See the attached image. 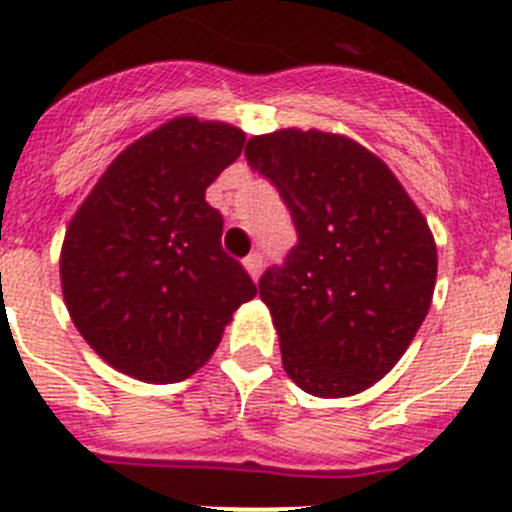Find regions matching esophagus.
I'll use <instances>...</instances> for the list:
<instances>
[{
    "mask_svg": "<svg viewBox=\"0 0 512 512\" xmlns=\"http://www.w3.org/2000/svg\"><path fill=\"white\" fill-rule=\"evenodd\" d=\"M262 265H265V257H262V252H252V255L245 257V267L247 272H250L252 278H260V272H262Z\"/></svg>",
    "mask_w": 512,
    "mask_h": 512,
    "instance_id": "34e87169",
    "label": "esophagus"
}]
</instances>
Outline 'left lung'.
<instances>
[{"label": "left lung", "instance_id": "8db88e82", "mask_svg": "<svg viewBox=\"0 0 512 512\" xmlns=\"http://www.w3.org/2000/svg\"><path fill=\"white\" fill-rule=\"evenodd\" d=\"M278 186L298 245L262 272L283 366L313 396H351L389 374L427 318L437 247L427 219L371 151L338 133L247 141Z\"/></svg>", "mask_w": 512, "mask_h": 512}]
</instances>
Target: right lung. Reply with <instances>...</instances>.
Returning <instances> with one entry per match:
<instances>
[{
  "mask_svg": "<svg viewBox=\"0 0 512 512\" xmlns=\"http://www.w3.org/2000/svg\"><path fill=\"white\" fill-rule=\"evenodd\" d=\"M227 123L174 118L113 161L65 232V305L113 369L151 384L189 379L255 283L222 250L207 186L242 154Z\"/></svg>",
  "mask_w": 512,
  "mask_h": 512,
  "instance_id": "right-lung-1",
  "label": "right lung"
}]
</instances>
